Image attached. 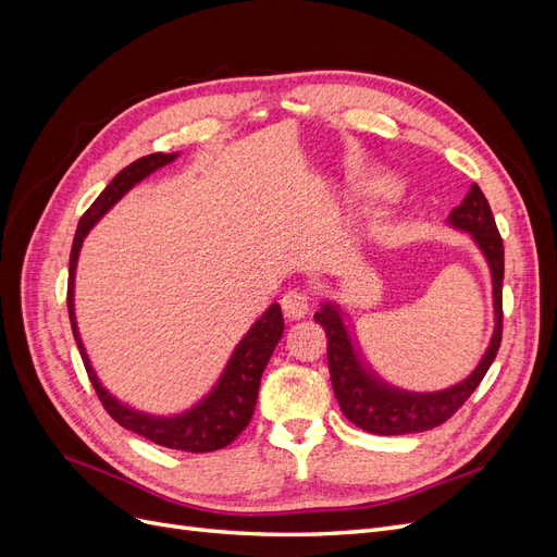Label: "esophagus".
Here are the masks:
<instances>
[{
	"instance_id": "obj_1",
	"label": "esophagus",
	"mask_w": 557,
	"mask_h": 557,
	"mask_svg": "<svg viewBox=\"0 0 557 557\" xmlns=\"http://www.w3.org/2000/svg\"><path fill=\"white\" fill-rule=\"evenodd\" d=\"M283 313H285V318H290V320H299V318H305L309 311H311V307H313V301H311V295L307 293V290H301V288H293V290H288L283 295Z\"/></svg>"
}]
</instances>
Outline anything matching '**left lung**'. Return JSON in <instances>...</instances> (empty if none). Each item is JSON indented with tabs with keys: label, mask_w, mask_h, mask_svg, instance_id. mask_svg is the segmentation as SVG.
Masks as SVG:
<instances>
[{
	"label": "left lung",
	"mask_w": 557,
	"mask_h": 557,
	"mask_svg": "<svg viewBox=\"0 0 557 557\" xmlns=\"http://www.w3.org/2000/svg\"><path fill=\"white\" fill-rule=\"evenodd\" d=\"M448 223L458 230L469 232L483 256L491 264L493 272V297H495V334L493 342L487 346L483 360L471 372L469 379L462 383L448 387L442 393H404L397 387L379 381L374 374H369L356 358V350L348 339V332L344 327L342 311L334 305H323L315 311V323L323 325L327 334V367L336 401L344 411V416L352 425L362 428L372 434H411V432H425L436 425L446 423V420L458 411L462 404L476 391L483 381L485 372L491 369L493 360L497 358V350L502 344V281H504V244L499 237V230L495 225V215L487 205L485 195L479 185H471V190L462 199L460 207L450 211Z\"/></svg>",
	"instance_id": "8db88e82"
}]
</instances>
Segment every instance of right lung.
Listing matches in <instances>:
<instances>
[{"instance_id": "obj_1", "label": "right lung", "mask_w": 557, "mask_h": 557, "mask_svg": "<svg viewBox=\"0 0 557 557\" xmlns=\"http://www.w3.org/2000/svg\"><path fill=\"white\" fill-rule=\"evenodd\" d=\"M174 158H176V153H153V156L139 158L137 162H132L121 174H115V178L107 185L102 195L92 201V207L83 213L81 223L76 227V234H74L72 256H70L66 311H70L72 332H74L76 346L81 350L83 364H86L88 379L95 387L99 401H102V407L107 409V413L115 420L117 425L137 432L141 436H146V440H150L158 446H164V448H176V450H188V453H209V450H218V448H225L227 444H232L250 423L252 411H256L262 372L283 336L281 307L278 305L269 307L258 323L248 330V334L239 342L237 350L232 352V360L227 362L221 381H218V385L213 387V393L207 399H201L195 409L185 411L183 416H176V418H153L148 413L132 411V409L123 407L117 399H113L92 372L88 352L81 344L76 315H74V272H76L78 250L83 246V239H86V234L92 230V225L99 221V218H102L115 205V201L132 188L134 183H139L148 174H153L156 170H160V166L170 164Z\"/></svg>"}]
</instances>
